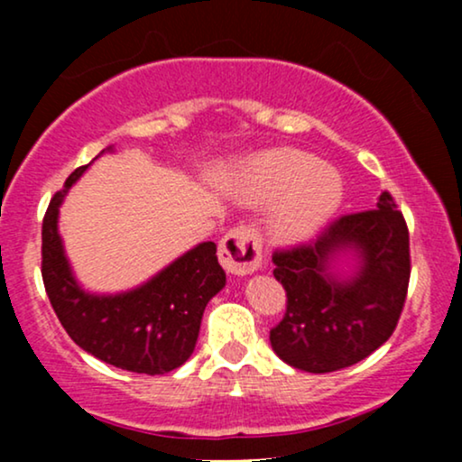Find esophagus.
<instances>
[{"label": "esophagus", "instance_id": "1", "mask_svg": "<svg viewBox=\"0 0 462 462\" xmlns=\"http://www.w3.org/2000/svg\"><path fill=\"white\" fill-rule=\"evenodd\" d=\"M219 263L235 275L256 272L263 263L261 235L249 226L232 227L219 243Z\"/></svg>", "mask_w": 462, "mask_h": 462}]
</instances>
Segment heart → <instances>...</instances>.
I'll use <instances>...</instances> for the list:
<instances>
[{"mask_svg": "<svg viewBox=\"0 0 462 462\" xmlns=\"http://www.w3.org/2000/svg\"><path fill=\"white\" fill-rule=\"evenodd\" d=\"M341 198L343 182L338 173L301 150L263 153L252 164L243 189V199L249 204L278 199L269 226L272 235L284 243H298L315 235L338 208Z\"/></svg>", "mask_w": 462, "mask_h": 462, "instance_id": "heart-1", "label": "heart"}]
</instances>
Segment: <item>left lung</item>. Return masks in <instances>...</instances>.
I'll list each match as a JSON object with an SVG mask.
<instances>
[{
  "instance_id": "left-lung-1",
  "label": "left lung",
  "mask_w": 462,
  "mask_h": 462,
  "mask_svg": "<svg viewBox=\"0 0 462 462\" xmlns=\"http://www.w3.org/2000/svg\"><path fill=\"white\" fill-rule=\"evenodd\" d=\"M354 248L359 267L338 281L329 263ZM273 275L286 291V312L272 328L273 352L291 367L328 374L356 365L395 330L411 280L404 215L391 193L375 210L343 215L309 243L275 249Z\"/></svg>"
}]
</instances>
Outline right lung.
<instances>
[{"mask_svg": "<svg viewBox=\"0 0 462 462\" xmlns=\"http://www.w3.org/2000/svg\"><path fill=\"white\" fill-rule=\"evenodd\" d=\"M87 167L67 178L43 217L41 273L51 309L69 337L104 363L147 375L178 369L193 354L206 304L226 286L217 245L199 243L128 293H87L73 278L58 235V208Z\"/></svg>", "mask_w": 462, "mask_h": 462, "instance_id": "add662e5", "label": "right lung"}]
</instances>
